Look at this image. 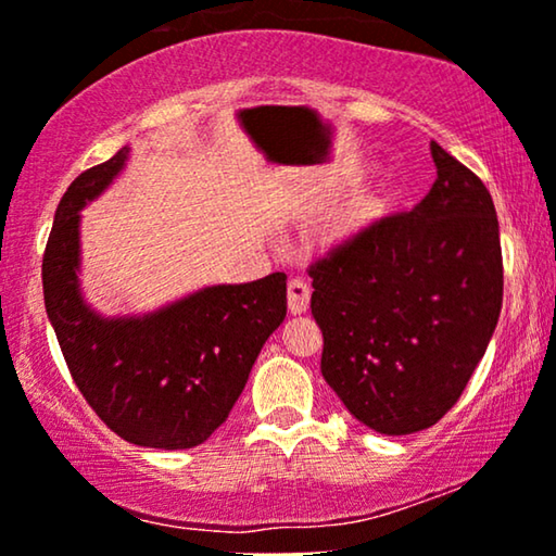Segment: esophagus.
Listing matches in <instances>:
<instances>
[{
    "label": "esophagus",
    "instance_id": "obj_1",
    "mask_svg": "<svg viewBox=\"0 0 556 556\" xmlns=\"http://www.w3.org/2000/svg\"><path fill=\"white\" fill-rule=\"evenodd\" d=\"M309 285L305 279H290L287 285V307H290L292 315H302L309 307Z\"/></svg>",
    "mask_w": 556,
    "mask_h": 556
}]
</instances>
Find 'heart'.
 Listing matches in <instances>:
<instances>
[{
  "mask_svg": "<svg viewBox=\"0 0 556 556\" xmlns=\"http://www.w3.org/2000/svg\"><path fill=\"white\" fill-rule=\"evenodd\" d=\"M396 192L389 188V185H379L366 195H361L351 208L343 213L340 224L336 226V239L338 241H353L358 236H364L368 228L381 224L383 218L394 211Z\"/></svg>",
  "mask_w": 556,
  "mask_h": 556,
  "instance_id": "b5f03b06",
  "label": "heart"
}]
</instances>
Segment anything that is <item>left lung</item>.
Masks as SVG:
<instances>
[{
  "mask_svg": "<svg viewBox=\"0 0 556 556\" xmlns=\"http://www.w3.org/2000/svg\"><path fill=\"white\" fill-rule=\"evenodd\" d=\"M438 180L309 266L320 371L345 409L381 434H412L453 409L503 302L498 218L483 180L438 142Z\"/></svg>",
  "mask_w": 556,
  "mask_h": 556,
  "instance_id": "1",
  "label": "left lung"
}]
</instances>
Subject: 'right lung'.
Returning a JSON list of instances; mask_svg holds the SVG:
<instances>
[{"mask_svg":"<svg viewBox=\"0 0 556 556\" xmlns=\"http://www.w3.org/2000/svg\"><path fill=\"white\" fill-rule=\"evenodd\" d=\"M129 147L80 173L55 211L42 294L88 406L139 447L188 450L224 425L266 338L287 315V274L216 285L154 313L103 317L80 294V208L127 165Z\"/></svg>","mask_w":556,"mask_h":556,"instance_id":"add662e5","label":"right lung"}]
</instances>
